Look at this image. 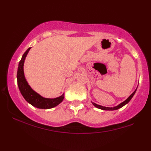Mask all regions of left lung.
<instances>
[{
  "label": "left lung",
  "instance_id": "left-lung-1",
  "mask_svg": "<svg viewBox=\"0 0 151 151\" xmlns=\"http://www.w3.org/2000/svg\"><path fill=\"white\" fill-rule=\"evenodd\" d=\"M137 89V88H136V90H135L133 92V93H132L131 94V95H130L129 97H128V98L126 99V100L122 102V103H121V104H119V105L116 106H114V107H106V106H103L99 105V104H97L94 103H93V102H92V103H93V105L95 106V107H96V108L100 109H102V110H104V111H114V110H117V109H119L120 108H121V107H122L123 106H124L125 104H127L131 100V99L132 98V97H133L134 94H135V93H136Z\"/></svg>",
  "mask_w": 151,
  "mask_h": 151
}]
</instances>
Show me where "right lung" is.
I'll use <instances>...</instances> for the list:
<instances>
[{"label": "right lung", "instance_id": "right-lung-1", "mask_svg": "<svg viewBox=\"0 0 151 151\" xmlns=\"http://www.w3.org/2000/svg\"><path fill=\"white\" fill-rule=\"evenodd\" d=\"M30 49V48H28L26 52L22 55L21 60H20L19 64V67H18L17 77L18 86H19L20 92L25 100L33 106L42 109L53 108V107L58 105L63 101L65 93H63L62 95L57 98H45V97L40 96L39 94H38L30 87L25 78L23 67L24 60Z\"/></svg>", "mask_w": 151, "mask_h": 151}]
</instances>
